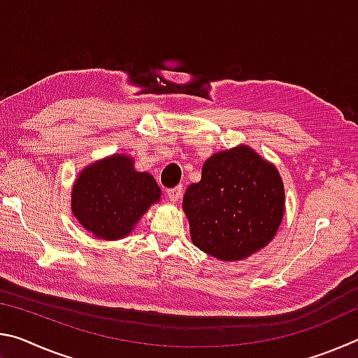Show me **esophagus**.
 Returning a JSON list of instances; mask_svg holds the SVG:
<instances>
[{"label":"esophagus","instance_id":"1","mask_svg":"<svg viewBox=\"0 0 358 358\" xmlns=\"http://www.w3.org/2000/svg\"><path fill=\"white\" fill-rule=\"evenodd\" d=\"M181 194H183V186H175L167 189V197L171 199L172 202H178L181 199Z\"/></svg>","mask_w":358,"mask_h":358}]
</instances>
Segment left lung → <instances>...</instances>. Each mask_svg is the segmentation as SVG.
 I'll use <instances>...</instances> for the list:
<instances>
[{"instance_id": "left-lung-1", "label": "left lung", "mask_w": 358, "mask_h": 358, "mask_svg": "<svg viewBox=\"0 0 358 358\" xmlns=\"http://www.w3.org/2000/svg\"><path fill=\"white\" fill-rule=\"evenodd\" d=\"M183 210L192 243L221 260H240L270 243L284 215L276 167L250 147L205 161L202 180L186 189Z\"/></svg>"}]
</instances>
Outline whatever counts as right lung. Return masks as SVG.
Returning <instances> with one entry per match:
<instances>
[{
  "instance_id": "add662e5",
  "label": "right lung",
  "mask_w": 358,
  "mask_h": 358,
  "mask_svg": "<svg viewBox=\"0 0 358 358\" xmlns=\"http://www.w3.org/2000/svg\"><path fill=\"white\" fill-rule=\"evenodd\" d=\"M131 157L113 155L85 169L72 189V213L102 240L128 235L161 189L150 173L136 172Z\"/></svg>"
}]
</instances>
